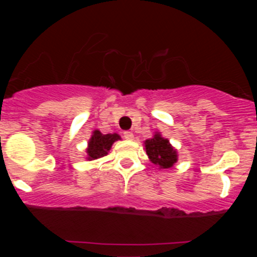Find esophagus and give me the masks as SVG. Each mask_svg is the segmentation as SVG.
I'll return each instance as SVG.
<instances>
[{"label": "esophagus", "mask_w": 257, "mask_h": 257, "mask_svg": "<svg viewBox=\"0 0 257 257\" xmlns=\"http://www.w3.org/2000/svg\"><path fill=\"white\" fill-rule=\"evenodd\" d=\"M124 138L127 139V140H132L133 138H135V135H133V133L130 132V131H125L124 132Z\"/></svg>", "instance_id": "1"}]
</instances>
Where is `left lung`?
I'll list each match as a JSON object with an SVG mask.
<instances>
[{"label": "left lung", "mask_w": 257, "mask_h": 257, "mask_svg": "<svg viewBox=\"0 0 257 257\" xmlns=\"http://www.w3.org/2000/svg\"><path fill=\"white\" fill-rule=\"evenodd\" d=\"M145 149L151 161L160 166V168H170L178 160L177 151L159 133H157L153 138L146 140Z\"/></svg>", "instance_id": "1"}]
</instances>
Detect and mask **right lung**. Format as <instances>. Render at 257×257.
I'll use <instances>...</instances> for the list:
<instances>
[{
  "label": "right lung",
  "instance_id": "1",
  "mask_svg": "<svg viewBox=\"0 0 257 257\" xmlns=\"http://www.w3.org/2000/svg\"><path fill=\"white\" fill-rule=\"evenodd\" d=\"M118 139H120V137L117 133L101 135L99 131H94L89 142V149H87L89 159L93 160L106 156L111 149L112 144Z\"/></svg>",
  "mask_w": 257,
  "mask_h": 257
}]
</instances>
